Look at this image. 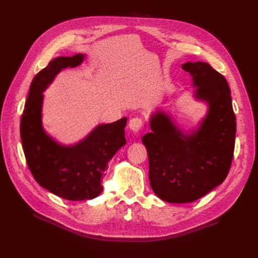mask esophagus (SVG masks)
Here are the masks:
<instances>
[{
	"label": "esophagus",
	"mask_w": 258,
	"mask_h": 258,
	"mask_svg": "<svg viewBox=\"0 0 258 258\" xmlns=\"http://www.w3.org/2000/svg\"><path fill=\"white\" fill-rule=\"evenodd\" d=\"M142 126H143V120L140 117H134L131 119L128 123V127L131 131H133V132H139L142 128Z\"/></svg>",
	"instance_id": "1"
}]
</instances>
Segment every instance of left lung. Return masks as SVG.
Returning a JSON list of instances; mask_svg holds the SVG:
<instances>
[{"label":"left lung","instance_id":"1","mask_svg":"<svg viewBox=\"0 0 258 258\" xmlns=\"http://www.w3.org/2000/svg\"><path fill=\"white\" fill-rule=\"evenodd\" d=\"M196 87L194 97L207 104L200 126L185 133L169 114L157 109L150 118L151 133L142 142L149 155L153 191L168 203H190L222 184L234 154L236 118L231 90L222 74L205 62H187Z\"/></svg>","mask_w":258,"mask_h":258}]
</instances>
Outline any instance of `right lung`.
Returning a JSON list of instances; mask_svg holds the SVG:
<instances>
[{
  "mask_svg": "<svg viewBox=\"0 0 258 258\" xmlns=\"http://www.w3.org/2000/svg\"><path fill=\"white\" fill-rule=\"evenodd\" d=\"M84 54L55 57L33 79L21 118V141L26 163L36 182L68 201L95 199L103 190L107 164L126 144V117L100 124L84 140L63 145L46 134L42 124L43 92L67 68H76Z\"/></svg>",
  "mask_w": 258,
  "mask_h": 258,
  "instance_id": "1",
  "label": "right lung"
}]
</instances>
